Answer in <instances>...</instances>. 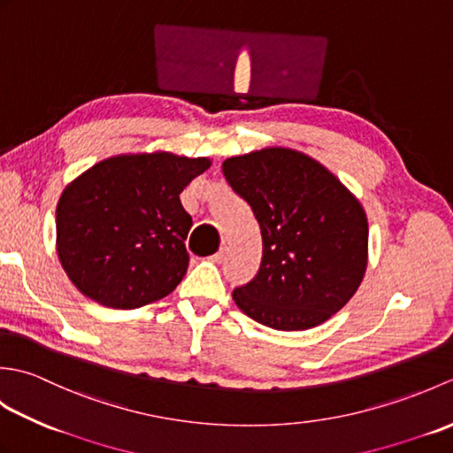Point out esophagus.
Returning a JSON list of instances; mask_svg holds the SVG:
<instances>
[{
    "mask_svg": "<svg viewBox=\"0 0 453 453\" xmlns=\"http://www.w3.org/2000/svg\"><path fill=\"white\" fill-rule=\"evenodd\" d=\"M224 258H226V247H219V251L214 257H211V261L221 263V261H224Z\"/></svg>",
    "mask_w": 453,
    "mask_h": 453,
    "instance_id": "esophagus-1",
    "label": "esophagus"
}]
</instances>
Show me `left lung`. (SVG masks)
<instances>
[{
	"mask_svg": "<svg viewBox=\"0 0 453 453\" xmlns=\"http://www.w3.org/2000/svg\"><path fill=\"white\" fill-rule=\"evenodd\" d=\"M263 235L261 266L234 290L239 310L278 331L311 329L350 300L368 265V219L321 163L286 148L221 165Z\"/></svg>",
	"mask_w": 453,
	"mask_h": 453,
	"instance_id": "1",
	"label": "left lung"
}]
</instances>
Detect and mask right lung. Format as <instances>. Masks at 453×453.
Instances as JSON below:
<instances>
[{"label": "right lung", "mask_w": 453, "mask_h": 453, "mask_svg": "<svg viewBox=\"0 0 453 453\" xmlns=\"http://www.w3.org/2000/svg\"><path fill=\"white\" fill-rule=\"evenodd\" d=\"M206 157L136 153L104 159L67 185L56 208L58 257L78 290L136 310L175 290L188 268L192 218L179 195Z\"/></svg>", "instance_id": "add662e5"}]
</instances>
